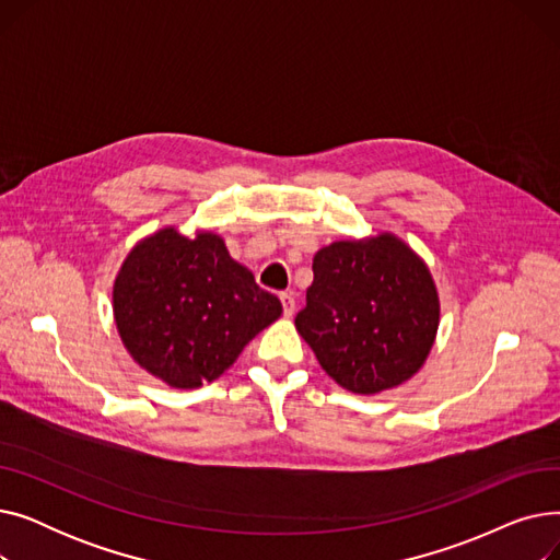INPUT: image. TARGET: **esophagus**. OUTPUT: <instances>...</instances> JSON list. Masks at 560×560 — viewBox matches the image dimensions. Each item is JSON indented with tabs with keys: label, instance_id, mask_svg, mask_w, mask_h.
<instances>
[{
	"label": "esophagus",
	"instance_id": "obj_1",
	"mask_svg": "<svg viewBox=\"0 0 560 560\" xmlns=\"http://www.w3.org/2000/svg\"><path fill=\"white\" fill-rule=\"evenodd\" d=\"M281 304H283V315H285V317H292V315H295L298 302H295V298L290 295V292H283V295H281Z\"/></svg>",
	"mask_w": 560,
	"mask_h": 560
}]
</instances>
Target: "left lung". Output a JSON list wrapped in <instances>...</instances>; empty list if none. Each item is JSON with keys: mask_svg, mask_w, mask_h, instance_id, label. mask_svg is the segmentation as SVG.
Listing matches in <instances>:
<instances>
[{"mask_svg": "<svg viewBox=\"0 0 560 560\" xmlns=\"http://www.w3.org/2000/svg\"><path fill=\"white\" fill-rule=\"evenodd\" d=\"M438 325L429 265L388 231L322 247L295 317L322 370L357 395L393 390L418 374Z\"/></svg>", "mask_w": 560, "mask_h": 560, "instance_id": "left-lung-1", "label": "left lung"}]
</instances>
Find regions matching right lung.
Listing matches in <instances>:
<instances>
[{
    "instance_id": "add662e5",
    "label": "right lung",
    "mask_w": 560,
    "mask_h": 560,
    "mask_svg": "<svg viewBox=\"0 0 560 560\" xmlns=\"http://www.w3.org/2000/svg\"><path fill=\"white\" fill-rule=\"evenodd\" d=\"M281 302L233 260L224 238L176 226L147 235L113 283V317L129 357L170 388L211 384L281 317Z\"/></svg>"
}]
</instances>
